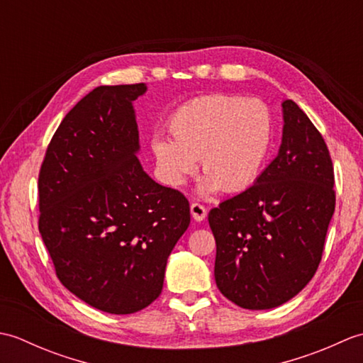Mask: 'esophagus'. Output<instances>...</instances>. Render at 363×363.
Returning a JSON list of instances; mask_svg holds the SVG:
<instances>
[{"instance_id": "obj_1", "label": "esophagus", "mask_w": 363, "mask_h": 363, "mask_svg": "<svg viewBox=\"0 0 363 363\" xmlns=\"http://www.w3.org/2000/svg\"><path fill=\"white\" fill-rule=\"evenodd\" d=\"M190 212H191V217H194L195 221H203L207 217V209L199 203H194L190 206Z\"/></svg>"}]
</instances>
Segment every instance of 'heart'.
I'll use <instances>...</instances> for the list:
<instances>
[{"label":"heart","mask_w":363,"mask_h":363,"mask_svg":"<svg viewBox=\"0 0 363 363\" xmlns=\"http://www.w3.org/2000/svg\"><path fill=\"white\" fill-rule=\"evenodd\" d=\"M169 138L152 142L160 177L181 187L195 173L196 159L206 176L204 194L246 190L257 179L273 140V118L259 99L213 94L196 98L168 121Z\"/></svg>","instance_id":"1"}]
</instances>
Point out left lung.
I'll use <instances>...</instances> for the list:
<instances>
[{
  "mask_svg": "<svg viewBox=\"0 0 363 363\" xmlns=\"http://www.w3.org/2000/svg\"><path fill=\"white\" fill-rule=\"evenodd\" d=\"M282 143L272 164L251 187L209 212L215 282L243 309H273L309 284L335 211L325 138L291 99L282 103Z\"/></svg>",
  "mask_w": 363,
  "mask_h": 363,
  "instance_id": "left-lung-1",
  "label": "left lung"
}]
</instances>
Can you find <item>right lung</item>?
I'll use <instances>...</instances> for the list:
<instances>
[{
  "instance_id": "1",
  "label": "right lung",
  "mask_w": 363,
  "mask_h": 363,
  "mask_svg": "<svg viewBox=\"0 0 363 363\" xmlns=\"http://www.w3.org/2000/svg\"><path fill=\"white\" fill-rule=\"evenodd\" d=\"M145 84L101 86L65 115L38 174V230L64 287L107 313L145 309L190 225L181 191L143 172L133 103Z\"/></svg>"
}]
</instances>
